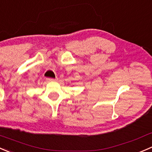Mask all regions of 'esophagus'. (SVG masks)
I'll list each match as a JSON object with an SVG mask.
<instances>
[{
    "instance_id": "esophagus-1",
    "label": "esophagus",
    "mask_w": 152,
    "mask_h": 152,
    "mask_svg": "<svg viewBox=\"0 0 152 152\" xmlns=\"http://www.w3.org/2000/svg\"><path fill=\"white\" fill-rule=\"evenodd\" d=\"M47 81L49 82H53V81H56L58 80V78H47Z\"/></svg>"
}]
</instances>
